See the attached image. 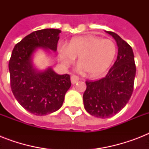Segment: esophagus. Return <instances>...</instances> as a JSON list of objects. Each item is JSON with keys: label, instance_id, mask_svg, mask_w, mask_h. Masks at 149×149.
I'll list each match as a JSON object with an SVG mask.
<instances>
[{"label": "esophagus", "instance_id": "1", "mask_svg": "<svg viewBox=\"0 0 149 149\" xmlns=\"http://www.w3.org/2000/svg\"><path fill=\"white\" fill-rule=\"evenodd\" d=\"M79 77H77V76H76V75H72V76H71V83H72V84H77V82L79 81Z\"/></svg>", "mask_w": 149, "mask_h": 149}]
</instances>
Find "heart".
I'll return each instance as SVG.
<instances>
[{
  "label": "heart",
  "instance_id": "obj_1",
  "mask_svg": "<svg viewBox=\"0 0 149 149\" xmlns=\"http://www.w3.org/2000/svg\"><path fill=\"white\" fill-rule=\"evenodd\" d=\"M117 48L113 41L86 36L72 39L68 47H58V58L63 65H71L75 57L78 63L90 77L104 73L113 63Z\"/></svg>",
  "mask_w": 149,
  "mask_h": 149
}]
</instances>
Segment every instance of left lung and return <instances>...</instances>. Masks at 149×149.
Wrapping results in <instances>:
<instances>
[{
    "mask_svg": "<svg viewBox=\"0 0 149 149\" xmlns=\"http://www.w3.org/2000/svg\"><path fill=\"white\" fill-rule=\"evenodd\" d=\"M118 46L117 60L106 77L96 81H86L84 93V107L92 116L111 118L127 104L134 90L136 66L132 47L120 36L107 31Z\"/></svg>",
    "mask_w": 149,
    "mask_h": 149,
    "instance_id": "obj_1",
    "label": "left lung"
}]
</instances>
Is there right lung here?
Wrapping results in <instances>:
<instances>
[{"instance_id":"obj_1","label":"right lung","mask_w":149,"mask_h":149,"mask_svg":"<svg viewBox=\"0 0 149 149\" xmlns=\"http://www.w3.org/2000/svg\"><path fill=\"white\" fill-rule=\"evenodd\" d=\"M60 30L46 29L31 32L16 44L9 60L10 88L18 103L35 115H46L60 108L71 86L69 74L58 75L48 68L38 71L31 56L38 48L56 52Z\"/></svg>"}]
</instances>
